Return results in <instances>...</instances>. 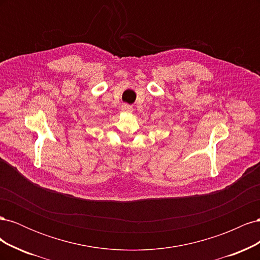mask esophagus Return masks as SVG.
Masks as SVG:
<instances>
[{
    "mask_svg": "<svg viewBox=\"0 0 260 260\" xmlns=\"http://www.w3.org/2000/svg\"><path fill=\"white\" fill-rule=\"evenodd\" d=\"M121 109H122L123 112H125V113H131V112L133 111L132 106H130V105H128V104H123L122 107H121Z\"/></svg>",
    "mask_w": 260,
    "mask_h": 260,
    "instance_id": "obj_1",
    "label": "esophagus"
}]
</instances>
